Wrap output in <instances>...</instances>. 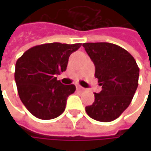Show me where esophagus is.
<instances>
[{
    "mask_svg": "<svg viewBox=\"0 0 151 151\" xmlns=\"http://www.w3.org/2000/svg\"><path fill=\"white\" fill-rule=\"evenodd\" d=\"M76 88H77V90L81 91H84V88H83V87H81V86H76Z\"/></svg>",
    "mask_w": 151,
    "mask_h": 151,
    "instance_id": "34e87169",
    "label": "esophagus"
}]
</instances>
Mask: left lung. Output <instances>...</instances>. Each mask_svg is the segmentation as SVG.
<instances>
[{
	"label": "left lung",
	"mask_w": 151,
	"mask_h": 151,
	"mask_svg": "<svg viewBox=\"0 0 151 151\" xmlns=\"http://www.w3.org/2000/svg\"><path fill=\"white\" fill-rule=\"evenodd\" d=\"M82 46L95 65V77L102 88L94 93L95 101L86 107V112L96 121H113L130 104L138 87L139 68L134 57L119 45L86 43Z\"/></svg>",
	"instance_id": "8db88e82"
}]
</instances>
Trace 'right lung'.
<instances>
[{
    "instance_id": "1",
    "label": "right lung",
    "mask_w": 151,
    "mask_h": 151,
    "mask_svg": "<svg viewBox=\"0 0 151 151\" xmlns=\"http://www.w3.org/2000/svg\"><path fill=\"white\" fill-rule=\"evenodd\" d=\"M81 44H44L27 50L17 60L15 81L21 101L33 116L49 120L65 109L75 85H63L56 76L65 71L68 60Z\"/></svg>"
}]
</instances>
